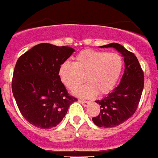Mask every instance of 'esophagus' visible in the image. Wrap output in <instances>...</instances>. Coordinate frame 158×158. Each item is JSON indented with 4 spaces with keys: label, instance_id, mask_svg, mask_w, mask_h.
<instances>
[{
    "label": "esophagus",
    "instance_id": "1",
    "mask_svg": "<svg viewBox=\"0 0 158 158\" xmlns=\"http://www.w3.org/2000/svg\"><path fill=\"white\" fill-rule=\"evenodd\" d=\"M79 102H80L82 105L85 106V107H87V106L89 105V103H90L89 101H85V100H79Z\"/></svg>",
    "mask_w": 158,
    "mask_h": 158
}]
</instances>
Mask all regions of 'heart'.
<instances>
[{
	"instance_id": "b5f03b06",
	"label": "heart",
	"mask_w": 158,
	"mask_h": 158,
	"mask_svg": "<svg viewBox=\"0 0 158 158\" xmlns=\"http://www.w3.org/2000/svg\"><path fill=\"white\" fill-rule=\"evenodd\" d=\"M123 68V60L118 53L85 50L77 54L74 63L63 62L58 73L62 83L70 90L88 81L73 93L91 98L97 93L104 95L111 92L120 77Z\"/></svg>"
}]
</instances>
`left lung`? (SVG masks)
I'll return each mask as SVG.
<instances>
[{
  "label": "left lung",
  "mask_w": 158,
  "mask_h": 158,
  "mask_svg": "<svg viewBox=\"0 0 158 158\" xmlns=\"http://www.w3.org/2000/svg\"><path fill=\"white\" fill-rule=\"evenodd\" d=\"M100 47L115 48L122 54L125 62L120 83L106 97L96 100L100 105V111L93 118L97 127H115L127 120L136 111L144 87V73L136 56L120 44L112 43Z\"/></svg>",
  "instance_id": "left-lung-1"
}]
</instances>
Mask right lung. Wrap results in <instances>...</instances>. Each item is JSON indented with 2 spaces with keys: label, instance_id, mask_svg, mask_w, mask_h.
Listing matches in <instances>:
<instances>
[{
  "label": "right lung",
  "instance_id": "obj_1",
  "mask_svg": "<svg viewBox=\"0 0 158 158\" xmlns=\"http://www.w3.org/2000/svg\"><path fill=\"white\" fill-rule=\"evenodd\" d=\"M74 49L40 43L18 58L12 90L23 118L41 129L56 127L77 99L69 96L59 77L60 65Z\"/></svg>",
  "mask_w": 158,
  "mask_h": 158
}]
</instances>
